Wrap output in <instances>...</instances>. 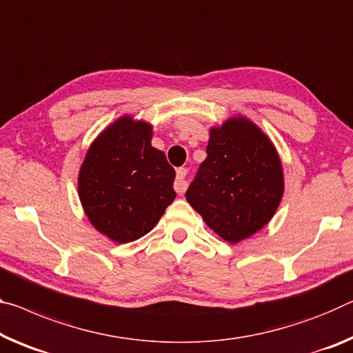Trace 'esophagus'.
<instances>
[{"label": "esophagus", "mask_w": 353, "mask_h": 353, "mask_svg": "<svg viewBox=\"0 0 353 353\" xmlns=\"http://www.w3.org/2000/svg\"><path fill=\"white\" fill-rule=\"evenodd\" d=\"M187 174H188V171L185 170V168H179L177 170V176H176V182H174V190L177 193H185V190L188 187Z\"/></svg>", "instance_id": "34e87169"}]
</instances>
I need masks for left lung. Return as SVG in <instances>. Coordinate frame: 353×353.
I'll return each instance as SVG.
<instances>
[{
    "label": "left lung",
    "instance_id": "left-lung-1",
    "mask_svg": "<svg viewBox=\"0 0 353 353\" xmlns=\"http://www.w3.org/2000/svg\"><path fill=\"white\" fill-rule=\"evenodd\" d=\"M205 152L185 198L218 236L239 243L275 215L284 193L281 160L270 138L243 116L210 128Z\"/></svg>",
    "mask_w": 353,
    "mask_h": 353
}]
</instances>
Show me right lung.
<instances>
[{
    "label": "right lung",
    "instance_id": "obj_1",
    "mask_svg": "<svg viewBox=\"0 0 353 353\" xmlns=\"http://www.w3.org/2000/svg\"><path fill=\"white\" fill-rule=\"evenodd\" d=\"M152 125L122 116L94 139L78 174L91 225L117 243L146 236L176 198V171L152 148Z\"/></svg>",
    "mask_w": 353,
    "mask_h": 353
}]
</instances>
